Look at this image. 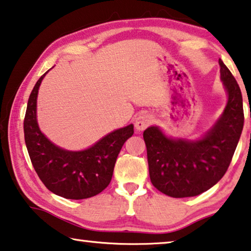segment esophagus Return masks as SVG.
Listing matches in <instances>:
<instances>
[{
  "label": "esophagus",
  "instance_id": "esophagus-1",
  "mask_svg": "<svg viewBox=\"0 0 251 251\" xmlns=\"http://www.w3.org/2000/svg\"><path fill=\"white\" fill-rule=\"evenodd\" d=\"M152 121L153 118L151 115H147V114L140 115V116L136 118V121H135V127H136L137 130H144L151 125Z\"/></svg>",
  "mask_w": 251,
  "mask_h": 251
}]
</instances>
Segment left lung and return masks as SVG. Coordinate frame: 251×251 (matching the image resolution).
Returning <instances> with one entry per match:
<instances>
[{
	"instance_id": "8db88e82",
	"label": "left lung",
	"mask_w": 251,
	"mask_h": 251,
	"mask_svg": "<svg viewBox=\"0 0 251 251\" xmlns=\"http://www.w3.org/2000/svg\"><path fill=\"white\" fill-rule=\"evenodd\" d=\"M219 65L228 104L202 140H171L154 126L143 134L151 182L169 197L189 198L205 192L221 180L232 160L245 121L242 95L221 59Z\"/></svg>"
}]
</instances>
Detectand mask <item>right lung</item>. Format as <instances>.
<instances>
[{
    "label": "right lung",
    "mask_w": 251,
    "mask_h": 251,
    "mask_svg": "<svg viewBox=\"0 0 251 251\" xmlns=\"http://www.w3.org/2000/svg\"><path fill=\"white\" fill-rule=\"evenodd\" d=\"M46 74L31 91L23 123L31 163L46 188L57 196L71 200L97 196L110 183L118 154L134 134V125L115 130L80 152H69L55 146L39 129L35 113L38 90Z\"/></svg>",
    "instance_id": "add662e5"
}]
</instances>
